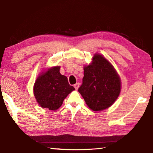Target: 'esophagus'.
Instances as JSON below:
<instances>
[{"instance_id": "34e87169", "label": "esophagus", "mask_w": 153, "mask_h": 153, "mask_svg": "<svg viewBox=\"0 0 153 153\" xmlns=\"http://www.w3.org/2000/svg\"><path fill=\"white\" fill-rule=\"evenodd\" d=\"M79 83H76V84H74V88H76V90H77V89H78V88H79Z\"/></svg>"}]
</instances>
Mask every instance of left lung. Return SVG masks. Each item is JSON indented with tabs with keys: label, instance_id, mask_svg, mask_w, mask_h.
Wrapping results in <instances>:
<instances>
[{
	"label": "left lung",
	"instance_id": "obj_1",
	"mask_svg": "<svg viewBox=\"0 0 153 153\" xmlns=\"http://www.w3.org/2000/svg\"><path fill=\"white\" fill-rule=\"evenodd\" d=\"M84 77L78 92L90 109L108 108L117 99L121 92V79L117 71L105 56L96 53L92 63L84 67Z\"/></svg>",
	"mask_w": 153,
	"mask_h": 153
}]
</instances>
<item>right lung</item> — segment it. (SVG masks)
Returning <instances> with one entry per match:
<instances>
[{"instance_id": "obj_1", "label": "right lung", "mask_w": 153, "mask_h": 153, "mask_svg": "<svg viewBox=\"0 0 153 153\" xmlns=\"http://www.w3.org/2000/svg\"><path fill=\"white\" fill-rule=\"evenodd\" d=\"M60 66L48 68L40 73L33 85V94L42 108L56 111L65 98L75 90L69 84L67 77L60 73Z\"/></svg>"}]
</instances>
